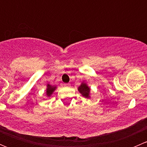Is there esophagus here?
Listing matches in <instances>:
<instances>
[{
	"instance_id": "1",
	"label": "esophagus",
	"mask_w": 147,
	"mask_h": 147,
	"mask_svg": "<svg viewBox=\"0 0 147 147\" xmlns=\"http://www.w3.org/2000/svg\"><path fill=\"white\" fill-rule=\"evenodd\" d=\"M64 86L65 87H68V86H69V83H65V84H64Z\"/></svg>"
}]
</instances>
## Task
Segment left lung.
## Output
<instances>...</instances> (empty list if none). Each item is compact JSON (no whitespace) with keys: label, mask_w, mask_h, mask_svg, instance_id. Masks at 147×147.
<instances>
[{"label":"left lung","mask_w":147,"mask_h":147,"mask_svg":"<svg viewBox=\"0 0 147 147\" xmlns=\"http://www.w3.org/2000/svg\"><path fill=\"white\" fill-rule=\"evenodd\" d=\"M78 90L82 94L83 97H86V98H90V88L87 85L86 83L82 82L81 85L78 87Z\"/></svg>","instance_id":"obj_1"}]
</instances>
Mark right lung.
<instances>
[{
  "label": "right lung",
  "instance_id": "1",
  "mask_svg": "<svg viewBox=\"0 0 147 147\" xmlns=\"http://www.w3.org/2000/svg\"><path fill=\"white\" fill-rule=\"evenodd\" d=\"M56 87H54V86H51L50 84H47V90H46V94L47 96H50L52 94H53V92L55 90Z\"/></svg>",
  "mask_w": 147,
  "mask_h": 147
}]
</instances>
